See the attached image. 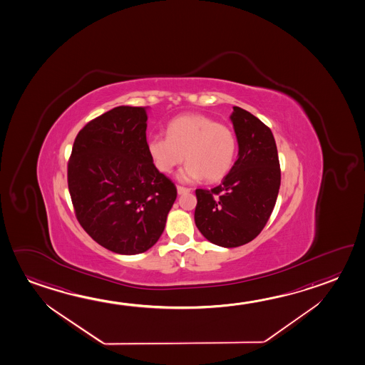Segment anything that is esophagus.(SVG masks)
Instances as JSON below:
<instances>
[{"instance_id":"esophagus-1","label":"esophagus","mask_w":365,"mask_h":365,"mask_svg":"<svg viewBox=\"0 0 365 365\" xmlns=\"http://www.w3.org/2000/svg\"><path fill=\"white\" fill-rule=\"evenodd\" d=\"M192 190L190 189H187V187H184V186L178 185V194L181 195V194H186V192H190Z\"/></svg>"}]
</instances>
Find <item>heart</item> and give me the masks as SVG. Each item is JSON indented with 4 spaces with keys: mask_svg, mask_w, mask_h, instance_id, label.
<instances>
[{
    "mask_svg": "<svg viewBox=\"0 0 365 365\" xmlns=\"http://www.w3.org/2000/svg\"><path fill=\"white\" fill-rule=\"evenodd\" d=\"M147 148L161 173H173L185 158L187 163L179 173L181 181L192 182L205 178L215 182L223 179L234 165L237 142L227 125L192 113L167 125V136H150Z\"/></svg>",
    "mask_w": 365,
    "mask_h": 365,
    "instance_id": "1",
    "label": "heart"
}]
</instances>
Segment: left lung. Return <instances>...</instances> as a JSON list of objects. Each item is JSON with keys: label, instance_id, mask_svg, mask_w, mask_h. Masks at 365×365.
I'll return each mask as SVG.
<instances>
[{"label": "left lung", "instance_id": "left-lung-1", "mask_svg": "<svg viewBox=\"0 0 365 365\" xmlns=\"http://www.w3.org/2000/svg\"><path fill=\"white\" fill-rule=\"evenodd\" d=\"M231 121L239 144L234 166L220 185L197 189L195 225L218 247H236L259 235L277 200L281 170L271 129L234 107Z\"/></svg>", "mask_w": 365, "mask_h": 365}]
</instances>
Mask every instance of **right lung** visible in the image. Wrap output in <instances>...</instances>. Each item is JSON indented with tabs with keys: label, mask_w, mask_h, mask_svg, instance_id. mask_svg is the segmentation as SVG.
<instances>
[{
	"label": "right lung",
	"mask_w": 365,
	"mask_h": 365,
	"mask_svg": "<svg viewBox=\"0 0 365 365\" xmlns=\"http://www.w3.org/2000/svg\"><path fill=\"white\" fill-rule=\"evenodd\" d=\"M147 107L118 106L88 123L75 138L68 192L81 227L113 253L153 247L178 195L147 148Z\"/></svg>",
	"instance_id": "obj_1"
}]
</instances>
